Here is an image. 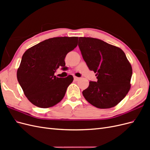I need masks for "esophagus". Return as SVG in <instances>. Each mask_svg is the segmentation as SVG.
<instances>
[{"label": "esophagus", "instance_id": "34e87169", "mask_svg": "<svg viewBox=\"0 0 150 150\" xmlns=\"http://www.w3.org/2000/svg\"><path fill=\"white\" fill-rule=\"evenodd\" d=\"M74 79L75 81H78L79 79V78H78V77L74 76Z\"/></svg>", "mask_w": 150, "mask_h": 150}]
</instances>
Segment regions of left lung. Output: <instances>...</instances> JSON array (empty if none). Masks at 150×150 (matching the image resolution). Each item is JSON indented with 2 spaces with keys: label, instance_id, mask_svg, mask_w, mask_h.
Instances as JSON below:
<instances>
[{
  "label": "left lung",
  "instance_id": "obj_1",
  "mask_svg": "<svg viewBox=\"0 0 150 150\" xmlns=\"http://www.w3.org/2000/svg\"><path fill=\"white\" fill-rule=\"evenodd\" d=\"M79 47L89 69L96 73L97 82L90 81L83 91L93 106L108 109L116 106L131 88L132 67L120 47L93 38H79Z\"/></svg>",
  "mask_w": 150,
  "mask_h": 150
}]
</instances>
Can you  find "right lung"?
Segmentation results:
<instances>
[{"label": "right lung", "instance_id": "add662e5", "mask_svg": "<svg viewBox=\"0 0 150 150\" xmlns=\"http://www.w3.org/2000/svg\"><path fill=\"white\" fill-rule=\"evenodd\" d=\"M78 37L53 38L24 52L17 78L25 96L34 105L50 108L64 98L73 76L57 78L54 73L59 66H65L66 56L78 46Z\"/></svg>", "mask_w": 150, "mask_h": 150}]
</instances>
